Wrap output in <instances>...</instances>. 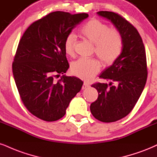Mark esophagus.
<instances>
[{
  "label": "esophagus",
  "instance_id": "esophagus-1",
  "mask_svg": "<svg viewBox=\"0 0 157 157\" xmlns=\"http://www.w3.org/2000/svg\"><path fill=\"white\" fill-rule=\"evenodd\" d=\"M90 85L87 82H84L83 83V86H82V89H86V88H88V87H89Z\"/></svg>",
  "mask_w": 157,
  "mask_h": 157
}]
</instances>
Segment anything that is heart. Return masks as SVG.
I'll return each instance as SVG.
<instances>
[{"mask_svg": "<svg viewBox=\"0 0 157 157\" xmlns=\"http://www.w3.org/2000/svg\"><path fill=\"white\" fill-rule=\"evenodd\" d=\"M80 33L83 39L94 44V52L103 63H113L123 48L122 36L116 29H109L107 25L98 20H91L81 28ZM76 41L73 34L68 35L64 40L63 49L67 56L75 54ZM100 69V64L95 59L80 58L73 62L71 71L74 75L83 80L92 78Z\"/></svg>", "mask_w": 157, "mask_h": 157, "instance_id": "heart-1", "label": "heart"}]
</instances>
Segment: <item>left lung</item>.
Here are the masks:
<instances>
[{
	"instance_id": "8db88e82",
	"label": "left lung",
	"mask_w": 157,
	"mask_h": 157,
	"mask_svg": "<svg viewBox=\"0 0 157 157\" xmlns=\"http://www.w3.org/2000/svg\"><path fill=\"white\" fill-rule=\"evenodd\" d=\"M99 16L114 25L122 36L121 53L99 75L110 80L107 83L97 82L92 87L97 90L98 99L90 106V112L100 121H118L132 110L142 94L147 80V63L142 38L130 22L121 15L101 11Z\"/></svg>"
}]
</instances>
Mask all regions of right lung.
I'll use <instances>...</instances> for the list:
<instances>
[{
    "label": "right lung",
    "mask_w": 157,
    "mask_h": 157,
    "mask_svg": "<svg viewBox=\"0 0 157 157\" xmlns=\"http://www.w3.org/2000/svg\"><path fill=\"white\" fill-rule=\"evenodd\" d=\"M88 17L86 13H50L32 23L19 42L12 63L15 83L23 105L41 120L61 118L81 90L82 80L63 75L69 67L63 43ZM60 73L63 75L59 80H55Z\"/></svg>",
    "instance_id": "obj_1"
}]
</instances>
